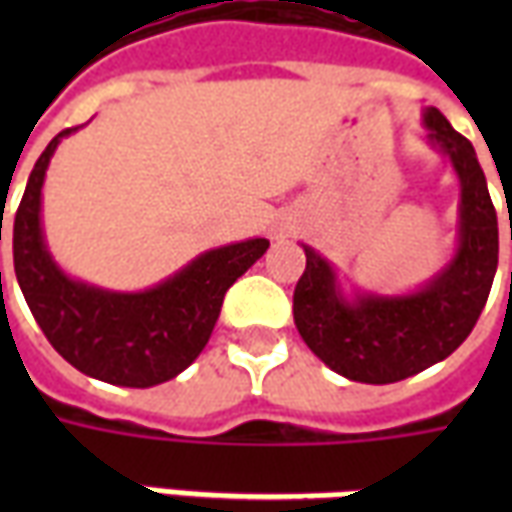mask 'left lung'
I'll return each mask as SVG.
<instances>
[{
    "label": "left lung",
    "instance_id": "left-lung-1",
    "mask_svg": "<svg viewBox=\"0 0 512 512\" xmlns=\"http://www.w3.org/2000/svg\"><path fill=\"white\" fill-rule=\"evenodd\" d=\"M425 128L461 180L458 252L450 266L417 293H356L348 301L334 268L304 246L307 268L293 293L296 329L323 365L362 384H395L447 359L472 334L494 285L499 227L477 153L433 106L425 109Z\"/></svg>",
    "mask_w": 512,
    "mask_h": 512
}]
</instances>
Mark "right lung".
<instances>
[{
    "instance_id": "add662e5",
    "label": "right lung",
    "mask_w": 512,
    "mask_h": 512,
    "mask_svg": "<svg viewBox=\"0 0 512 512\" xmlns=\"http://www.w3.org/2000/svg\"><path fill=\"white\" fill-rule=\"evenodd\" d=\"M65 128L40 153L13 222V266L29 310L54 351L84 376L117 386L164 384L202 354L227 288L263 257L266 238L205 252L142 293L101 290L51 260L40 227V189ZM2 241V222H0ZM2 277V274H0Z\"/></svg>"
}]
</instances>
